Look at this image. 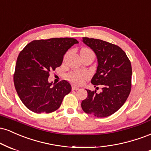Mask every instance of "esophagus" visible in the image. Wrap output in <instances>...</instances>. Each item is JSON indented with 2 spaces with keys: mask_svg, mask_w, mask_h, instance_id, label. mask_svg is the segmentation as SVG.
Listing matches in <instances>:
<instances>
[{
  "mask_svg": "<svg viewBox=\"0 0 151 151\" xmlns=\"http://www.w3.org/2000/svg\"><path fill=\"white\" fill-rule=\"evenodd\" d=\"M79 90V88H78V87L76 86L72 87V90Z\"/></svg>",
  "mask_w": 151,
  "mask_h": 151,
  "instance_id": "obj_1",
  "label": "esophagus"
}]
</instances>
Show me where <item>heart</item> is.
Returning a JSON list of instances; mask_svg holds the SVG:
<instances>
[{"label":"heart","instance_id":"heart-1","mask_svg":"<svg viewBox=\"0 0 151 151\" xmlns=\"http://www.w3.org/2000/svg\"><path fill=\"white\" fill-rule=\"evenodd\" d=\"M91 52L93 53L90 49L88 48H83L81 50V53H88ZM86 78V73L84 71L81 70H76V71L71 72L67 75V79L70 82L76 85H81L84 82V81Z\"/></svg>","mask_w":151,"mask_h":151}]
</instances>
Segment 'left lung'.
I'll list each match as a JSON object with an SVG mask.
<instances>
[{
  "label": "left lung",
  "mask_w": 151,
  "mask_h": 151,
  "mask_svg": "<svg viewBox=\"0 0 151 151\" xmlns=\"http://www.w3.org/2000/svg\"><path fill=\"white\" fill-rule=\"evenodd\" d=\"M83 42L96 54L97 72L91 80L95 87L102 86L100 93L87 90L88 97L81 107L87 114L107 117L125 103L132 89V68L130 60L119 46L97 39L83 37ZM98 87H97V90Z\"/></svg>",
  "instance_id": "1"
}]
</instances>
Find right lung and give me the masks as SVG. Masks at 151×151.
Wrapping results in <instances>:
<instances>
[{"label":"right lung","instance_id":"add662e5","mask_svg":"<svg viewBox=\"0 0 151 151\" xmlns=\"http://www.w3.org/2000/svg\"><path fill=\"white\" fill-rule=\"evenodd\" d=\"M77 43L76 39L68 37L34 40L19 52L13 81L17 95L27 109L37 114H49L60 107L71 86L64 80L52 86L48 78L51 70L61 65L68 49Z\"/></svg>","mask_w":151,"mask_h":151}]
</instances>
